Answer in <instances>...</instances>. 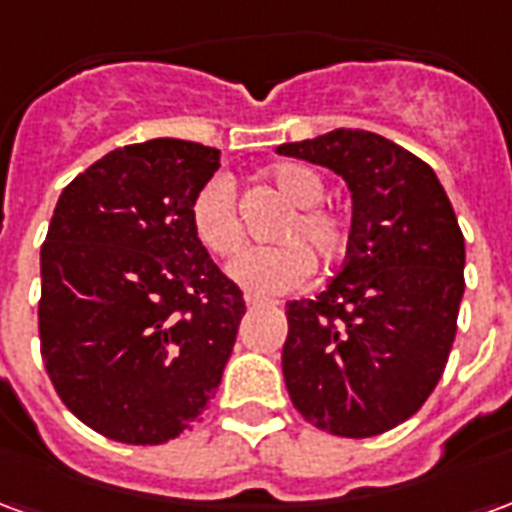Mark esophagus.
<instances>
[{"mask_svg":"<svg viewBox=\"0 0 512 512\" xmlns=\"http://www.w3.org/2000/svg\"><path fill=\"white\" fill-rule=\"evenodd\" d=\"M274 301L263 299V296H252V293H246V307H271Z\"/></svg>","mask_w":512,"mask_h":512,"instance_id":"esophagus-1","label":"esophagus"}]
</instances>
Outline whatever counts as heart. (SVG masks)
Wrapping results in <instances>:
<instances>
[{"instance_id":"b5f03b06","label":"heart","mask_w":512,"mask_h":512,"mask_svg":"<svg viewBox=\"0 0 512 512\" xmlns=\"http://www.w3.org/2000/svg\"><path fill=\"white\" fill-rule=\"evenodd\" d=\"M271 183L285 200L293 205V213L282 222L277 238L288 244L246 249L227 266V277L255 296H274L299 288L312 274L310 245L321 263H334L345 252L348 227L329 208H321L326 183L318 172L301 164H279L271 169ZM191 227L213 255H233L244 244V230L235 211L233 183L224 175L205 180L191 200ZM305 246L301 247L300 244Z\"/></svg>"}]
</instances>
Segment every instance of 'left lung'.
Segmentation results:
<instances>
[{
  "mask_svg": "<svg viewBox=\"0 0 512 512\" xmlns=\"http://www.w3.org/2000/svg\"><path fill=\"white\" fill-rule=\"evenodd\" d=\"M277 153L337 172L354 202L340 274L285 307L288 395L315 428L378 436L417 414L444 373L463 299L461 227L436 172L373 131L337 128Z\"/></svg>",
  "mask_w": 512,
  "mask_h": 512,
  "instance_id": "obj_1",
  "label": "left lung"
}]
</instances>
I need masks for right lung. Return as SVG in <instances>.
Returning <instances> with one entry per match:
<instances>
[{
    "label": "right lung",
    "instance_id": "right-lung-1",
    "mask_svg": "<svg viewBox=\"0 0 512 512\" xmlns=\"http://www.w3.org/2000/svg\"><path fill=\"white\" fill-rule=\"evenodd\" d=\"M219 150L117 147L65 186L40 249V351L62 403L123 444L191 430L222 384L246 304L191 227Z\"/></svg>",
    "mask_w": 512,
    "mask_h": 512
}]
</instances>
